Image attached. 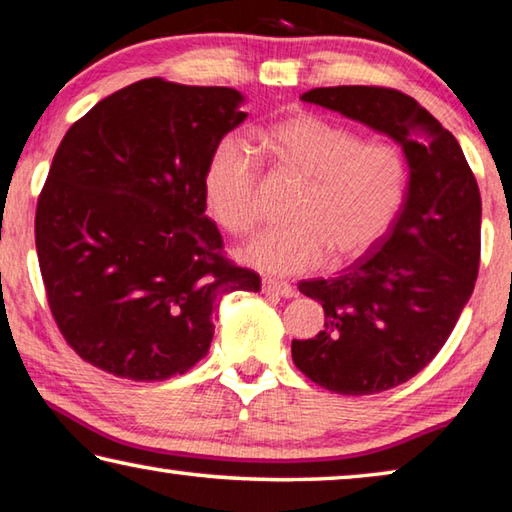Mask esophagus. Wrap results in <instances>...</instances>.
<instances>
[{"mask_svg":"<svg viewBox=\"0 0 512 512\" xmlns=\"http://www.w3.org/2000/svg\"><path fill=\"white\" fill-rule=\"evenodd\" d=\"M262 289H264V293H275V296H282V298H293V296H296V289H293L289 282L271 280V277H266V280L262 282Z\"/></svg>","mask_w":512,"mask_h":512,"instance_id":"obj_1","label":"esophagus"}]
</instances>
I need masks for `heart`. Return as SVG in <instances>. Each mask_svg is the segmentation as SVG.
<instances>
[{
  "label": "heart",
  "mask_w": 512,
  "mask_h": 512,
  "mask_svg": "<svg viewBox=\"0 0 512 512\" xmlns=\"http://www.w3.org/2000/svg\"><path fill=\"white\" fill-rule=\"evenodd\" d=\"M262 142L284 171L307 180L293 223L266 230L241 259L268 273H302L325 262L350 264L370 253L402 212L409 167L393 140H363L357 128L298 112L275 121ZM214 219L237 237L262 221V167L246 140L216 144L203 176Z\"/></svg>",
  "instance_id": "obj_1"
}]
</instances>
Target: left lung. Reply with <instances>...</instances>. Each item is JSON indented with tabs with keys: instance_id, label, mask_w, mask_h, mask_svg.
Returning a JSON list of instances; mask_svg holds the SVG:
<instances>
[{
	"instance_id": "8db88e82",
	"label": "left lung",
	"mask_w": 512,
	"mask_h": 512,
	"mask_svg": "<svg viewBox=\"0 0 512 512\" xmlns=\"http://www.w3.org/2000/svg\"><path fill=\"white\" fill-rule=\"evenodd\" d=\"M302 101L341 112L402 146L409 162L402 212L377 250L339 277L298 284L325 309V329L291 343L300 372L341 395L409 381L452 334L481 259V194L456 137L409 94L336 85Z\"/></svg>"
}]
</instances>
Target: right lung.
Returning a JSON list of instances; mask_svg holds the SVG:
<instances>
[{"label": "right lung", "mask_w": 512, "mask_h": 512, "mask_svg": "<svg viewBox=\"0 0 512 512\" xmlns=\"http://www.w3.org/2000/svg\"><path fill=\"white\" fill-rule=\"evenodd\" d=\"M232 88L144 79L74 121L36 210V250L60 334L115 377L162 381L210 350L216 298L259 291L205 216L216 144L248 115Z\"/></svg>", "instance_id": "1"}]
</instances>
